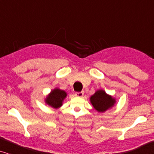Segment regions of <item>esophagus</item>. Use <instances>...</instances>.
I'll return each mask as SVG.
<instances>
[{
	"mask_svg": "<svg viewBox=\"0 0 154 154\" xmlns=\"http://www.w3.org/2000/svg\"><path fill=\"white\" fill-rule=\"evenodd\" d=\"M84 94V92L82 91V92H75V96L76 97H82L83 96Z\"/></svg>",
	"mask_w": 154,
	"mask_h": 154,
	"instance_id": "34e87169",
	"label": "esophagus"
}]
</instances>
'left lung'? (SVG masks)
<instances>
[{"label":"left lung","mask_w":154,"mask_h":154,"mask_svg":"<svg viewBox=\"0 0 154 154\" xmlns=\"http://www.w3.org/2000/svg\"><path fill=\"white\" fill-rule=\"evenodd\" d=\"M90 102L98 112L103 113L114 106L116 100L107 94L104 90H100L90 97Z\"/></svg>","instance_id":"8db88e82"}]
</instances>
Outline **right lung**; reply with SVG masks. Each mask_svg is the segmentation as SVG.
I'll return each mask as SVG.
<instances>
[{
  "mask_svg": "<svg viewBox=\"0 0 154 154\" xmlns=\"http://www.w3.org/2000/svg\"><path fill=\"white\" fill-rule=\"evenodd\" d=\"M67 95L66 92L59 88H55L50 92L45 99V103L54 109L60 108L63 101Z\"/></svg>",
  "mask_w": 154,
  "mask_h": 154,
  "instance_id": "add662e5",
  "label": "right lung"
}]
</instances>
